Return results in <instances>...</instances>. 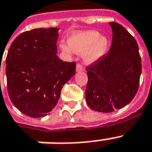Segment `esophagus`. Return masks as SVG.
Segmentation results:
<instances>
[{
  "label": "esophagus",
  "instance_id": "esophagus-1",
  "mask_svg": "<svg viewBox=\"0 0 152 152\" xmlns=\"http://www.w3.org/2000/svg\"><path fill=\"white\" fill-rule=\"evenodd\" d=\"M76 71L77 72H83V67L81 66V65L80 64H76Z\"/></svg>",
  "mask_w": 152,
  "mask_h": 152
}]
</instances>
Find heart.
Returning <instances> with one entry per match:
<instances>
[{
  "label": "heart",
  "instance_id": "1",
  "mask_svg": "<svg viewBox=\"0 0 152 152\" xmlns=\"http://www.w3.org/2000/svg\"><path fill=\"white\" fill-rule=\"evenodd\" d=\"M69 45L61 44L60 48L64 54L83 53V60L87 64H92L101 60L107 53L109 39L96 31H86L72 34L68 40Z\"/></svg>",
  "mask_w": 152,
  "mask_h": 152
}]
</instances>
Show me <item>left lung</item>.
<instances>
[{"label": "left lung", "mask_w": 152, "mask_h": 152, "mask_svg": "<svg viewBox=\"0 0 152 152\" xmlns=\"http://www.w3.org/2000/svg\"><path fill=\"white\" fill-rule=\"evenodd\" d=\"M113 41L108 53L88 67L86 102L91 110L111 113L132 101L139 88L141 59L136 39L118 23H110Z\"/></svg>", "instance_id": "left-lung-1"}]
</instances>
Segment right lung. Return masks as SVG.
Segmentation results:
<instances>
[{
	"label": "right lung",
	"instance_id": "right-lung-1",
	"mask_svg": "<svg viewBox=\"0 0 152 152\" xmlns=\"http://www.w3.org/2000/svg\"><path fill=\"white\" fill-rule=\"evenodd\" d=\"M59 29L38 28L15 38L6 57L8 92L16 108L31 118L45 117L54 108L76 64L57 56Z\"/></svg>",
	"mask_w": 152,
	"mask_h": 152
}]
</instances>
